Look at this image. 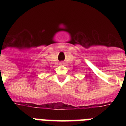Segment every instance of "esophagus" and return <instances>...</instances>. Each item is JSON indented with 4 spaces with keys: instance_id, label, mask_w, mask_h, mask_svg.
<instances>
[{
    "instance_id": "34e87169",
    "label": "esophagus",
    "mask_w": 126,
    "mask_h": 126,
    "mask_svg": "<svg viewBox=\"0 0 126 126\" xmlns=\"http://www.w3.org/2000/svg\"><path fill=\"white\" fill-rule=\"evenodd\" d=\"M59 64H60V65H64V62H63V61H61V62H60Z\"/></svg>"
}]
</instances>
